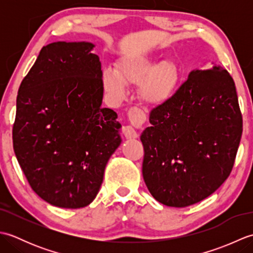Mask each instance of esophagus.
<instances>
[{
  "mask_svg": "<svg viewBox=\"0 0 253 253\" xmlns=\"http://www.w3.org/2000/svg\"><path fill=\"white\" fill-rule=\"evenodd\" d=\"M128 115H129L130 120L133 123L138 124V125H141V124H143L144 121H146V114H144L141 110H139L138 107H131L129 112H128ZM123 132H124V136H125L127 139H133L138 137L137 131L131 125L124 126Z\"/></svg>",
  "mask_w": 253,
  "mask_h": 253,
  "instance_id": "esophagus-1",
  "label": "esophagus"
}]
</instances>
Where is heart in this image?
I'll use <instances>...</instances> for the list:
<instances>
[{"instance_id":"b5f03b06","label":"heart","mask_w":253,"mask_h":253,"mask_svg":"<svg viewBox=\"0 0 253 253\" xmlns=\"http://www.w3.org/2000/svg\"><path fill=\"white\" fill-rule=\"evenodd\" d=\"M120 73L106 69L103 73L105 90L113 98L122 99L127 84H140V95L148 104L159 105L168 101L176 88L178 72L173 63L149 57L131 58L120 65Z\"/></svg>"}]
</instances>
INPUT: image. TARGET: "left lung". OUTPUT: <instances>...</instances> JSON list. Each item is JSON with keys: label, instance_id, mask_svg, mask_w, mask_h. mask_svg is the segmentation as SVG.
I'll return each instance as SVG.
<instances>
[{"label": "left lung", "instance_id": "1", "mask_svg": "<svg viewBox=\"0 0 253 253\" xmlns=\"http://www.w3.org/2000/svg\"><path fill=\"white\" fill-rule=\"evenodd\" d=\"M140 136L143 179L155 200L185 208L228 178L243 133L233 77L219 66L192 71L170 98L150 113Z\"/></svg>", "mask_w": 253, "mask_h": 253}]
</instances>
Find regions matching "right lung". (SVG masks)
Here are the masks:
<instances>
[{
	"label": "right lung",
	"instance_id": "1",
	"mask_svg": "<svg viewBox=\"0 0 253 253\" xmlns=\"http://www.w3.org/2000/svg\"><path fill=\"white\" fill-rule=\"evenodd\" d=\"M93 46L58 41L42 47L16 100L15 155L32 190L58 208L94 200L122 142L116 112L101 107L103 82Z\"/></svg>",
	"mask_w": 253,
	"mask_h": 253
}]
</instances>
